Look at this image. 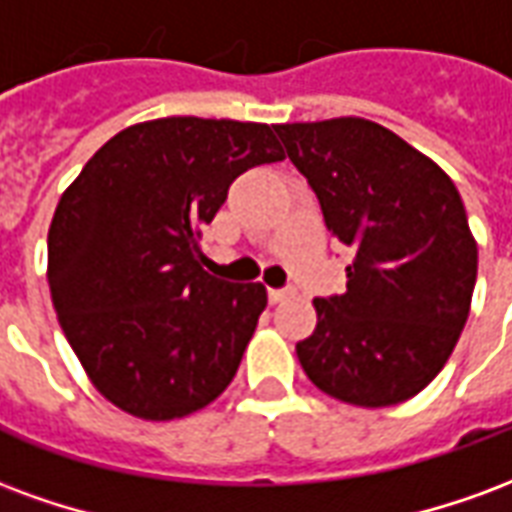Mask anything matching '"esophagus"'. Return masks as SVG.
I'll list each match as a JSON object with an SVG mask.
<instances>
[{
  "instance_id": "34e87169",
  "label": "esophagus",
  "mask_w": 512,
  "mask_h": 512,
  "mask_svg": "<svg viewBox=\"0 0 512 512\" xmlns=\"http://www.w3.org/2000/svg\"><path fill=\"white\" fill-rule=\"evenodd\" d=\"M290 293H293V288H268V301L277 304V301L288 299Z\"/></svg>"
}]
</instances>
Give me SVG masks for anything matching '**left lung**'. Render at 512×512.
Wrapping results in <instances>:
<instances>
[{"label": "left lung", "instance_id": "8db88e82", "mask_svg": "<svg viewBox=\"0 0 512 512\" xmlns=\"http://www.w3.org/2000/svg\"><path fill=\"white\" fill-rule=\"evenodd\" d=\"M293 167L354 257L343 296L315 299L296 343L312 384L343 403H403L439 376L469 318L477 244L455 183L362 117L277 126Z\"/></svg>", "mask_w": 512, "mask_h": 512}]
</instances>
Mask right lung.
<instances>
[{
    "label": "right lung",
    "mask_w": 512,
    "mask_h": 512,
    "mask_svg": "<svg viewBox=\"0 0 512 512\" xmlns=\"http://www.w3.org/2000/svg\"><path fill=\"white\" fill-rule=\"evenodd\" d=\"M266 123L161 117L112 136L49 227V288L95 389L153 422L222 395L266 310L260 282L202 271V227L241 172L282 161Z\"/></svg>",
    "instance_id": "obj_1"
}]
</instances>
